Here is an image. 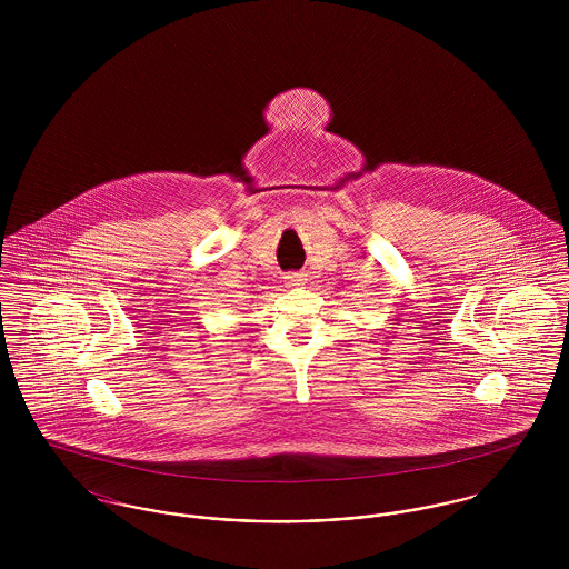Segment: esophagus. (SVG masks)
<instances>
[{"mask_svg":"<svg viewBox=\"0 0 569 569\" xmlns=\"http://www.w3.org/2000/svg\"><path fill=\"white\" fill-rule=\"evenodd\" d=\"M305 282H307L305 273H289V276H287V287H291V289L305 287Z\"/></svg>","mask_w":569,"mask_h":569,"instance_id":"obj_1","label":"esophagus"}]
</instances>
